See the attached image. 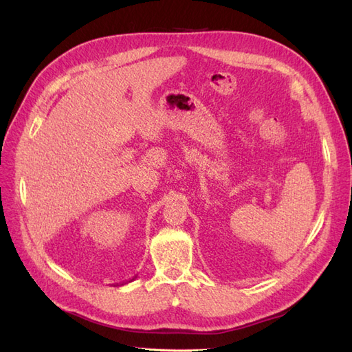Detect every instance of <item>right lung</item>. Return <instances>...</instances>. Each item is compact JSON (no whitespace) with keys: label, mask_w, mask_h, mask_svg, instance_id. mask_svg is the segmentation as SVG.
Segmentation results:
<instances>
[{"label":"right lung","mask_w":352,"mask_h":352,"mask_svg":"<svg viewBox=\"0 0 352 352\" xmlns=\"http://www.w3.org/2000/svg\"><path fill=\"white\" fill-rule=\"evenodd\" d=\"M135 278H136V276H135ZM135 278H133V279H135ZM133 279H131V280H129V282H132V280H133ZM120 285H123V283H120Z\"/></svg>","instance_id":"right-lung-1"}]
</instances>
